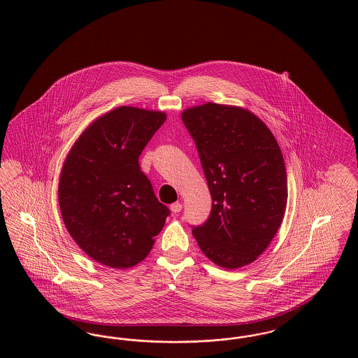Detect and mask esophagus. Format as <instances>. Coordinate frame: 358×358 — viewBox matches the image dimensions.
<instances>
[{"label":"esophagus","instance_id":"esophagus-1","mask_svg":"<svg viewBox=\"0 0 358 358\" xmlns=\"http://www.w3.org/2000/svg\"><path fill=\"white\" fill-rule=\"evenodd\" d=\"M181 209H182V204H181V203H173V204L171 205V213H174V215L180 213Z\"/></svg>","mask_w":358,"mask_h":358}]
</instances>
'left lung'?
<instances>
[{
  "label": "left lung",
  "instance_id": "8db88e82",
  "mask_svg": "<svg viewBox=\"0 0 358 358\" xmlns=\"http://www.w3.org/2000/svg\"><path fill=\"white\" fill-rule=\"evenodd\" d=\"M212 196L205 224L192 232L204 255L235 270L255 262L278 232L287 174L271 130L254 113L219 103L182 111Z\"/></svg>",
  "mask_w": 358,
  "mask_h": 358
}]
</instances>
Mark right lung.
<instances>
[{
    "label": "right lung",
    "mask_w": 358,
    "mask_h": 358,
    "mask_svg": "<svg viewBox=\"0 0 358 358\" xmlns=\"http://www.w3.org/2000/svg\"><path fill=\"white\" fill-rule=\"evenodd\" d=\"M165 120L162 111L117 107L85 129L63 164V222L75 243L103 266L124 270L142 262L171 213L138 162Z\"/></svg>",
    "instance_id": "1"
}]
</instances>
